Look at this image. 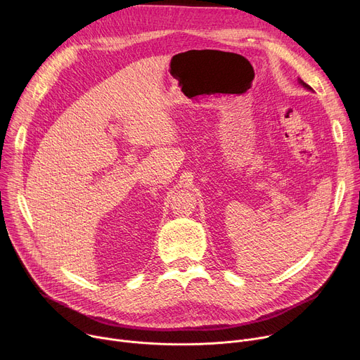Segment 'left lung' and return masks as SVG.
I'll return each mask as SVG.
<instances>
[{
    "label": "left lung",
    "mask_w": 360,
    "mask_h": 360,
    "mask_svg": "<svg viewBox=\"0 0 360 360\" xmlns=\"http://www.w3.org/2000/svg\"><path fill=\"white\" fill-rule=\"evenodd\" d=\"M300 82H301V84H302V85H304L307 89H311V86H309V85H307L304 81H301V79H300Z\"/></svg>",
    "instance_id": "1"
}]
</instances>
